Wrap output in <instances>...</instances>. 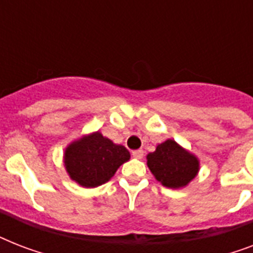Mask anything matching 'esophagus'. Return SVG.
<instances>
[{
  "label": "esophagus",
  "instance_id": "obj_1",
  "mask_svg": "<svg viewBox=\"0 0 253 253\" xmlns=\"http://www.w3.org/2000/svg\"><path fill=\"white\" fill-rule=\"evenodd\" d=\"M132 156H134L135 159H143V156H144V151L143 150L132 151Z\"/></svg>",
  "mask_w": 253,
  "mask_h": 253
}]
</instances>
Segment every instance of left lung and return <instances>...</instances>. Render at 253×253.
I'll list each match as a JSON object with an SVG mask.
<instances>
[{"label": "left lung", "instance_id": "8db88e82", "mask_svg": "<svg viewBox=\"0 0 253 253\" xmlns=\"http://www.w3.org/2000/svg\"><path fill=\"white\" fill-rule=\"evenodd\" d=\"M147 166L155 178L169 189L188 186L200 172L198 158L173 139H167L147 155Z\"/></svg>", "mask_w": 253, "mask_h": 253}]
</instances>
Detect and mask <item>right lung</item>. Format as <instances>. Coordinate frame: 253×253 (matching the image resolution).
I'll return each instance as SVG.
<instances>
[{
    "label": "right lung",
    "mask_w": 253,
    "mask_h": 253,
    "mask_svg": "<svg viewBox=\"0 0 253 253\" xmlns=\"http://www.w3.org/2000/svg\"><path fill=\"white\" fill-rule=\"evenodd\" d=\"M130 160L126 147L115 144L99 131L83 135L65 147V170L83 188H97L114 176L117 169Z\"/></svg>",
    "instance_id": "1"
}]
</instances>
